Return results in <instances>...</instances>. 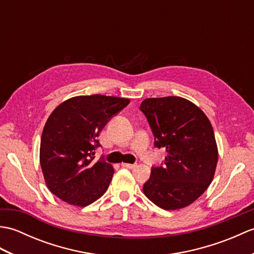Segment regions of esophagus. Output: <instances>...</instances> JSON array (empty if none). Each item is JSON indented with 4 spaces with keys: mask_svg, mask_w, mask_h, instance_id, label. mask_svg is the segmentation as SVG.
Instances as JSON below:
<instances>
[{
    "mask_svg": "<svg viewBox=\"0 0 254 254\" xmlns=\"http://www.w3.org/2000/svg\"><path fill=\"white\" fill-rule=\"evenodd\" d=\"M122 166L126 167V168H128V169H133V168H135V167H136V164H127V163H123Z\"/></svg>",
    "mask_w": 254,
    "mask_h": 254,
    "instance_id": "esophagus-1",
    "label": "esophagus"
}]
</instances>
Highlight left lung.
I'll return each instance as SVG.
<instances>
[{"instance_id":"obj_1","label":"left lung","mask_w":254,"mask_h":254,"mask_svg":"<svg viewBox=\"0 0 254 254\" xmlns=\"http://www.w3.org/2000/svg\"><path fill=\"white\" fill-rule=\"evenodd\" d=\"M164 148V166L153 167L143 192L166 210L192 204L208 188L216 170L218 149L205 113L182 97L147 98L139 107Z\"/></svg>"}]
</instances>
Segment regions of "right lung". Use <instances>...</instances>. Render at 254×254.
<instances>
[{
	"mask_svg": "<svg viewBox=\"0 0 254 254\" xmlns=\"http://www.w3.org/2000/svg\"><path fill=\"white\" fill-rule=\"evenodd\" d=\"M128 104L119 97L77 96L52 111L41 135L40 166L56 196L84 207L104 195L115 169L104 158L94 160V150L108 121Z\"/></svg>",
	"mask_w": 254,
	"mask_h": 254,
	"instance_id": "add662e5",
	"label": "right lung"
}]
</instances>
